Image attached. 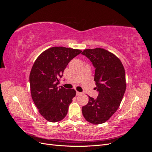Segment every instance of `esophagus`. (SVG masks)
I'll use <instances>...</instances> for the list:
<instances>
[{"mask_svg":"<svg viewBox=\"0 0 152 152\" xmlns=\"http://www.w3.org/2000/svg\"><path fill=\"white\" fill-rule=\"evenodd\" d=\"M82 94V93H80V92H78V91L76 92V95H77V96H80V95H81Z\"/></svg>","mask_w":152,"mask_h":152,"instance_id":"34e87169","label":"esophagus"}]
</instances>
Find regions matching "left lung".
Returning a JSON list of instances; mask_svg holds the SVG:
<instances>
[{"mask_svg":"<svg viewBox=\"0 0 152 152\" xmlns=\"http://www.w3.org/2000/svg\"><path fill=\"white\" fill-rule=\"evenodd\" d=\"M82 54L95 68V89L98 93L96 99L89 96L88 103L82 108V114L87 122L103 124L117 111L122 102L126 89L125 70L120 59L105 49H85Z\"/></svg>","mask_w":152,"mask_h":152,"instance_id":"left-lung-1","label":"left lung"}]
</instances>
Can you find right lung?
Segmentation results:
<instances>
[{
	"label": "right lung",
	"instance_id": "obj_1",
	"mask_svg": "<svg viewBox=\"0 0 152 152\" xmlns=\"http://www.w3.org/2000/svg\"><path fill=\"white\" fill-rule=\"evenodd\" d=\"M81 52L79 49L53 47L41 54L32 66L30 74L31 98L41 115L48 121H60L66 115L76 91L58 85L68 63Z\"/></svg>",
	"mask_w": 152,
	"mask_h": 152
}]
</instances>
